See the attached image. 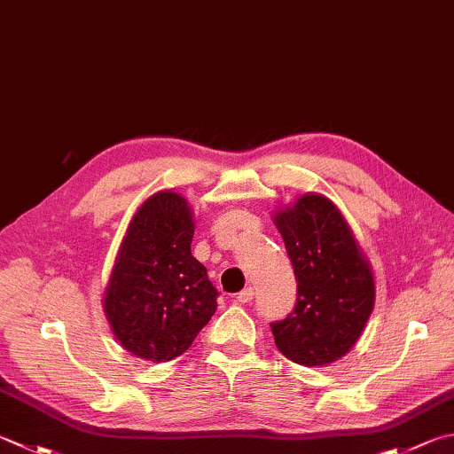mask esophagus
I'll return each mask as SVG.
<instances>
[{"label":"esophagus","mask_w":454,"mask_h":454,"mask_svg":"<svg viewBox=\"0 0 454 454\" xmlns=\"http://www.w3.org/2000/svg\"><path fill=\"white\" fill-rule=\"evenodd\" d=\"M252 298H254V290H252V287H246V290H242L240 294L236 295V301H240V303H250V301H252Z\"/></svg>","instance_id":"1"}]
</instances>
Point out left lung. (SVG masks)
Here are the masks:
<instances>
[{"label": "left lung", "instance_id": "obj_1", "mask_svg": "<svg viewBox=\"0 0 454 454\" xmlns=\"http://www.w3.org/2000/svg\"><path fill=\"white\" fill-rule=\"evenodd\" d=\"M298 279V303L271 324L278 349L294 364L325 367L353 349L375 306L371 263L340 208L308 192L274 210Z\"/></svg>", "mask_w": 454, "mask_h": 454}]
</instances>
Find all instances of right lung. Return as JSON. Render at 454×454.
I'll use <instances>...</instances> for the list:
<instances>
[{"mask_svg": "<svg viewBox=\"0 0 454 454\" xmlns=\"http://www.w3.org/2000/svg\"><path fill=\"white\" fill-rule=\"evenodd\" d=\"M192 236V208L175 191L148 196L122 236L103 311L121 348L145 361L183 356L218 308Z\"/></svg>", "mask_w": 454, "mask_h": 454, "instance_id": "obj_1", "label": "right lung"}]
</instances>
